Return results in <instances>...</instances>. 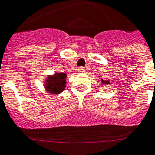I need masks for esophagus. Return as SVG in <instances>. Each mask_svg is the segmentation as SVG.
<instances>
[{
	"instance_id": "obj_1",
	"label": "esophagus",
	"mask_w": 155,
	"mask_h": 155,
	"mask_svg": "<svg viewBox=\"0 0 155 155\" xmlns=\"http://www.w3.org/2000/svg\"><path fill=\"white\" fill-rule=\"evenodd\" d=\"M78 73H80V74H83V73H85V68L79 67L78 69Z\"/></svg>"
}]
</instances>
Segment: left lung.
I'll return each instance as SVG.
<instances>
[{"mask_svg": "<svg viewBox=\"0 0 155 155\" xmlns=\"http://www.w3.org/2000/svg\"><path fill=\"white\" fill-rule=\"evenodd\" d=\"M101 85H110V81H108V80H103V79L101 78Z\"/></svg>", "mask_w": 155, "mask_h": 155, "instance_id": "1", "label": "left lung"}]
</instances>
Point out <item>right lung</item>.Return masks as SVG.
Here are the masks:
<instances>
[{
	"label": "right lung",
	"instance_id": "1",
	"mask_svg": "<svg viewBox=\"0 0 155 155\" xmlns=\"http://www.w3.org/2000/svg\"><path fill=\"white\" fill-rule=\"evenodd\" d=\"M67 75L64 73H58L48 75L44 81V88L47 93L51 94H59L66 87Z\"/></svg>",
	"mask_w": 155,
	"mask_h": 155
}]
</instances>
